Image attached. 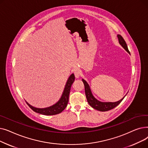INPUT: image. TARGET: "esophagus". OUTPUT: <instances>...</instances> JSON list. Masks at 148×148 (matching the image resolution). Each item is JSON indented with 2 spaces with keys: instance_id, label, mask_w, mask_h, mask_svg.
Instances as JSON below:
<instances>
[{
  "instance_id": "obj_1",
  "label": "esophagus",
  "mask_w": 148,
  "mask_h": 148,
  "mask_svg": "<svg viewBox=\"0 0 148 148\" xmlns=\"http://www.w3.org/2000/svg\"><path fill=\"white\" fill-rule=\"evenodd\" d=\"M73 72L74 73V75H75L76 78H79L80 75V73H81L80 70L79 69H74L73 70Z\"/></svg>"
}]
</instances>
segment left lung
I'll return each mask as SVG.
<instances>
[{
  "label": "left lung",
  "instance_id": "obj_1",
  "mask_svg": "<svg viewBox=\"0 0 148 148\" xmlns=\"http://www.w3.org/2000/svg\"><path fill=\"white\" fill-rule=\"evenodd\" d=\"M117 36L118 38L119 44L129 54H130V51L128 49L127 45L125 40H123V38H122V36H121L120 35H118ZM82 81H83V82L84 83V85L85 94H86L88 103H89V104L92 108H94V109L99 110L100 112H106V111L113 109V108H114L115 107H116L118 105H119L121 103L122 101L123 100V99L125 98V97L126 96V95H125L121 99H120L119 101H116V102H102V101H100L98 100L97 98H95L94 97V95H93L89 85L87 83V82L86 80H84V79H82Z\"/></svg>",
  "mask_w": 148,
  "mask_h": 148
}]
</instances>
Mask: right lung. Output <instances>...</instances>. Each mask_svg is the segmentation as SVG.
I'll list each match as a JSON object with an SVG mask.
<instances>
[{
  "label": "right lung",
  "instance_id": "add662e5",
  "mask_svg": "<svg viewBox=\"0 0 148 148\" xmlns=\"http://www.w3.org/2000/svg\"><path fill=\"white\" fill-rule=\"evenodd\" d=\"M75 80V76L74 74H72L69 77L68 80L66 83L65 86L64 90L62 95L58 101L51 106L50 107L46 108H36L29 104L26 101V102L29 107L36 113L42 114L44 115H54L61 113L66 108L69 99V95L70 93V89H71V85Z\"/></svg>",
  "mask_w": 148,
  "mask_h": 148
}]
</instances>
